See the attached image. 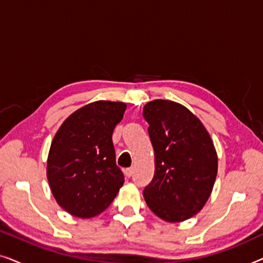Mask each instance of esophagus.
<instances>
[{"mask_svg":"<svg viewBox=\"0 0 263 263\" xmlns=\"http://www.w3.org/2000/svg\"><path fill=\"white\" fill-rule=\"evenodd\" d=\"M133 172H134V168H133V167H128V168H125V170H124V175H125V177H132Z\"/></svg>","mask_w":263,"mask_h":263,"instance_id":"34e87169","label":"esophagus"}]
</instances>
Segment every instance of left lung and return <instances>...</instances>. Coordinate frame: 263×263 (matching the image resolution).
<instances>
[{
  "label": "left lung",
  "mask_w": 263,
  "mask_h": 263,
  "mask_svg": "<svg viewBox=\"0 0 263 263\" xmlns=\"http://www.w3.org/2000/svg\"><path fill=\"white\" fill-rule=\"evenodd\" d=\"M156 170L143 189L157 217L181 222L202 210L213 189L218 156L201 121L182 104L156 99L143 106Z\"/></svg>",
  "instance_id": "obj_1"
}]
</instances>
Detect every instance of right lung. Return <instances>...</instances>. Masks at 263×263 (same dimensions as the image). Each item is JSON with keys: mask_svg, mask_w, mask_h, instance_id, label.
Returning <instances> with one entry per match:
<instances>
[{"mask_svg": "<svg viewBox=\"0 0 263 263\" xmlns=\"http://www.w3.org/2000/svg\"><path fill=\"white\" fill-rule=\"evenodd\" d=\"M125 109L121 102L87 104L71 114L53 136L46 176L56 202L74 217L100 214L123 185L112 133Z\"/></svg>", "mask_w": 263, "mask_h": 263, "instance_id": "right-lung-1", "label": "right lung"}]
</instances>
